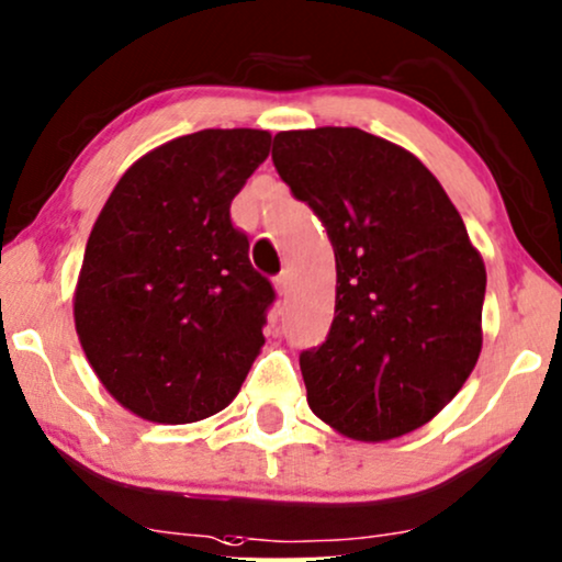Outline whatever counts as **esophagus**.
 Wrapping results in <instances>:
<instances>
[{
	"label": "esophagus",
	"instance_id": "obj_1",
	"mask_svg": "<svg viewBox=\"0 0 562 562\" xmlns=\"http://www.w3.org/2000/svg\"><path fill=\"white\" fill-rule=\"evenodd\" d=\"M273 283H276V291H279V294H286L289 286H291V276H289V271H281V273L273 279Z\"/></svg>",
	"mask_w": 562,
	"mask_h": 562
}]
</instances>
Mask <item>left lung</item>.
Segmentation results:
<instances>
[{
  "mask_svg": "<svg viewBox=\"0 0 562 562\" xmlns=\"http://www.w3.org/2000/svg\"><path fill=\"white\" fill-rule=\"evenodd\" d=\"M273 165L325 224L335 317L299 356L317 418L387 441L443 411L483 348L485 263L428 167L361 128L281 131Z\"/></svg>",
  "mask_w": 562,
  "mask_h": 562,
  "instance_id": "8db88e82",
  "label": "left lung"
}]
</instances>
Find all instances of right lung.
<instances>
[{
  "label": "right lung",
  "instance_id": "obj_1",
  "mask_svg": "<svg viewBox=\"0 0 562 562\" xmlns=\"http://www.w3.org/2000/svg\"><path fill=\"white\" fill-rule=\"evenodd\" d=\"M271 151L258 128H203L136 159L85 247L75 325L103 387L138 418L195 424L243 387L276 291L232 199Z\"/></svg>",
  "mask_w": 562,
  "mask_h": 562
}]
</instances>
